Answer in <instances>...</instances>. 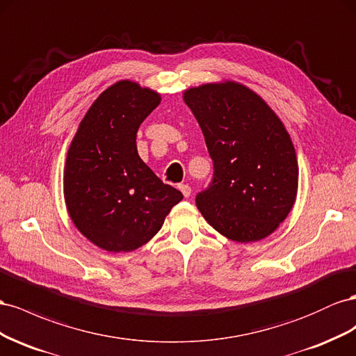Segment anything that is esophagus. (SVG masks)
<instances>
[{"mask_svg":"<svg viewBox=\"0 0 356 356\" xmlns=\"http://www.w3.org/2000/svg\"><path fill=\"white\" fill-rule=\"evenodd\" d=\"M179 189H180L181 194H184L185 198H189V197H191V186H189V185L180 184V185H179Z\"/></svg>","mask_w":356,"mask_h":356,"instance_id":"obj_1","label":"esophagus"}]
</instances>
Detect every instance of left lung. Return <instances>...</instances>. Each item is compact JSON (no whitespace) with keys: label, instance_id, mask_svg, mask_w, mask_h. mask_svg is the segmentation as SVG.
I'll list each match as a JSON object with an SVG mask.
<instances>
[{"label":"left lung","instance_id":"obj_1","mask_svg":"<svg viewBox=\"0 0 356 356\" xmlns=\"http://www.w3.org/2000/svg\"><path fill=\"white\" fill-rule=\"evenodd\" d=\"M184 101L215 168L195 198L201 215L229 240L266 238L286 219L298 191L297 154L285 125L257 92L232 80L189 88Z\"/></svg>","mask_w":356,"mask_h":356}]
</instances>
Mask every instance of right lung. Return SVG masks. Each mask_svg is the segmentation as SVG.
I'll return each mask as SVG.
<instances>
[{"mask_svg": "<svg viewBox=\"0 0 356 356\" xmlns=\"http://www.w3.org/2000/svg\"><path fill=\"white\" fill-rule=\"evenodd\" d=\"M161 95L119 80L94 101L67 152L64 198L76 228L108 252L141 248L184 195L165 185L137 152V131Z\"/></svg>", "mask_w": 356, "mask_h": 356, "instance_id": "right-lung-1", "label": "right lung"}]
</instances>
